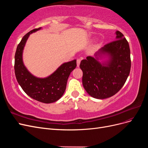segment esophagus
I'll list each match as a JSON object with an SVG mask.
<instances>
[{
    "label": "esophagus",
    "mask_w": 148,
    "mask_h": 148,
    "mask_svg": "<svg viewBox=\"0 0 148 148\" xmlns=\"http://www.w3.org/2000/svg\"><path fill=\"white\" fill-rule=\"evenodd\" d=\"M80 62H81V59H78L77 60V66L79 67V64H80Z\"/></svg>",
    "instance_id": "1"
}]
</instances>
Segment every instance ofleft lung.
<instances>
[{"label": "left lung", "instance_id": "obj_1", "mask_svg": "<svg viewBox=\"0 0 148 148\" xmlns=\"http://www.w3.org/2000/svg\"><path fill=\"white\" fill-rule=\"evenodd\" d=\"M115 34L117 40L106 44L95 53V57L88 56L79 65L83 87L89 95L96 99L115 95L123 87L130 71L128 42L120 31ZM106 58L107 60L99 61Z\"/></svg>", "mask_w": 148, "mask_h": 148}]
</instances>
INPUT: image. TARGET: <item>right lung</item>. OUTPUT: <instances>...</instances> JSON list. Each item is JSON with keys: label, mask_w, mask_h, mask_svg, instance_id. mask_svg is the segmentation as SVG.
<instances>
[{"label": "right lung", "mask_w": 148, "mask_h": 148, "mask_svg": "<svg viewBox=\"0 0 148 148\" xmlns=\"http://www.w3.org/2000/svg\"><path fill=\"white\" fill-rule=\"evenodd\" d=\"M41 28L26 34L17 46L15 55V73L17 82L26 95L41 102L49 104L59 100L65 91L70 73L77 66V60L62 64L49 77H36L26 68L23 62V52L29 35Z\"/></svg>", "instance_id": "right-lung-1"}]
</instances>
